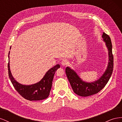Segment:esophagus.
<instances>
[{"mask_svg": "<svg viewBox=\"0 0 122 122\" xmlns=\"http://www.w3.org/2000/svg\"><path fill=\"white\" fill-rule=\"evenodd\" d=\"M68 61L67 60H62L61 61V65L62 66H64H64H66V65H67L68 64Z\"/></svg>", "mask_w": 122, "mask_h": 122, "instance_id": "obj_1", "label": "esophagus"}]
</instances>
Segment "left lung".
<instances>
[{
    "mask_svg": "<svg viewBox=\"0 0 122 122\" xmlns=\"http://www.w3.org/2000/svg\"><path fill=\"white\" fill-rule=\"evenodd\" d=\"M102 37L108 49V62L104 73L98 80L91 82L84 81L74 70L69 67L66 68V75L74 92L80 96L87 97L98 93L107 83L112 73L113 57L111 39L105 32L103 33Z\"/></svg>",
    "mask_w": 122,
    "mask_h": 122,
    "instance_id": "8db88e82",
    "label": "left lung"
}]
</instances>
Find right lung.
<instances>
[{
	"label": "right lung",
	"instance_id": "add662e5",
	"mask_svg": "<svg viewBox=\"0 0 122 122\" xmlns=\"http://www.w3.org/2000/svg\"><path fill=\"white\" fill-rule=\"evenodd\" d=\"M11 47H10V49ZM10 52L9 53L8 71L9 76L15 90L22 97L29 101L42 100L48 97L52 87L54 75L56 70L60 68L59 64L54 66L48 71L43 78L38 82L31 85L22 84L15 79L10 70Z\"/></svg>",
	"mask_w": 122,
	"mask_h": 122
}]
</instances>
